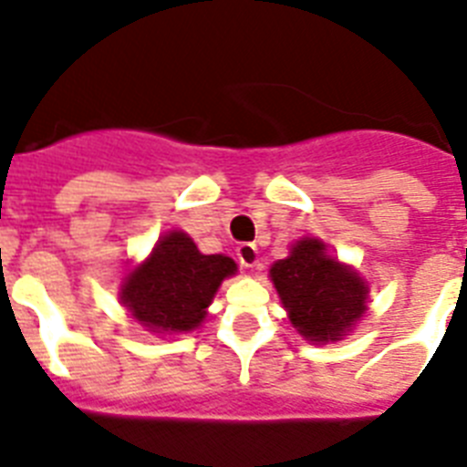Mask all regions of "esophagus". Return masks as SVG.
<instances>
[{"instance_id": "esophagus-1", "label": "esophagus", "mask_w": 467, "mask_h": 467, "mask_svg": "<svg viewBox=\"0 0 467 467\" xmlns=\"http://www.w3.org/2000/svg\"><path fill=\"white\" fill-rule=\"evenodd\" d=\"M256 258H258L256 244H240V246H237V261H240L244 268H252V265H256Z\"/></svg>"}]
</instances>
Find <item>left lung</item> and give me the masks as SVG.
<instances>
[{
    "mask_svg": "<svg viewBox=\"0 0 467 467\" xmlns=\"http://www.w3.org/2000/svg\"><path fill=\"white\" fill-rule=\"evenodd\" d=\"M289 320L311 342L342 339L366 311L368 287L354 270L327 258L318 240H301L270 268Z\"/></svg>",
    "mask_w": 467,
    "mask_h": 467,
    "instance_id": "8db88e82",
    "label": "left lung"
}]
</instances>
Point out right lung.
I'll return each mask as SVG.
<instances>
[{
    "label": "right lung",
    "instance_id": "right-lung-1",
    "mask_svg": "<svg viewBox=\"0 0 467 467\" xmlns=\"http://www.w3.org/2000/svg\"><path fill=\"white\" fill-rule=\"evenodd\" d=\"M237 265L221 254H202L185 233H171L125 280L120 301L154 332L194 330L206 316L215 289Z\"/></svg>",
    "mask_w": 467,
    "mask_h": 467
}]
</instances>
